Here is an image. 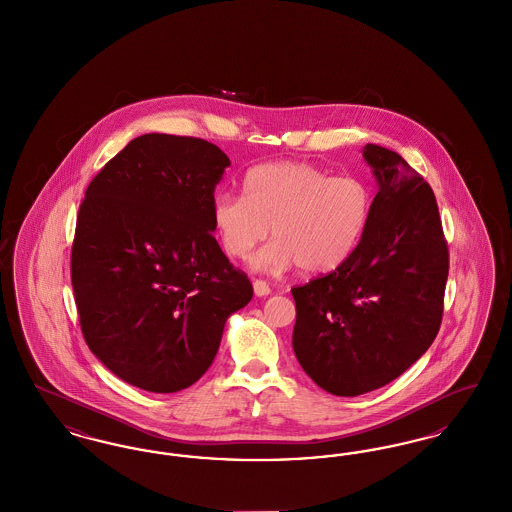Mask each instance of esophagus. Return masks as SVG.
I'll return each instance as SVG.
<instances>
[{
	"label": "esophagus",
	"mask_w": 512,
	"mask_h": 512,
	"mask_svg": "<svg viewBox=\"0 0 512 512\" xmlns=\"http://www.w3.org/2000/svg\"><path fill=\"white\" fill-rule=\"evenodd\" d=\"M253 292L257 297H267L270 293L267 282L265 280H253Z\"/></svg>",
	"instance_id": "obj_1"
}]
</instances>
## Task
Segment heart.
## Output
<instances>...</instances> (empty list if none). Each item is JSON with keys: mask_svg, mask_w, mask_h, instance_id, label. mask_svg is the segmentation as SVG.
<instances>
[{"mask_svg": "<svg viewBox=\"0 0 512 512\" xmlns=\"http://www.w3.org/2000/svg\"><path fill=\"white\" fill-rule=\"evenodd\" d=\"M374 194L359 176H334L309 163H263L245 172L244 197H215L211 219L226 255L247 259L268 236L253 265L282 272L299 265L326 274L345 265L365 238Z\"/></svg>", "mask_w": 512, "mask_h": 512, "instance_id": "b5f03b06", "label": "heart"}]
</instances>
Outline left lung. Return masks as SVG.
I'll use <instances>...</instances> for the list:
<instances>
[{
  "instance_id": "obj_1",
  "label": "left lung",
  "mask_w": 512,
  "mask_h": 512,
  "mask_svg": "<svg viewBox=\"0 0 512 512\" xmlns=\"http://www.w3.org/2000/svg\"><path fill=\"white\" fill-rule=\"evenodd\" d=\"M378 182L372 219L353 257L293 288V351L322 390H378L436 340L449 274L436 195L395 151L363 149Z\"/></svg>"
}]
</instances>
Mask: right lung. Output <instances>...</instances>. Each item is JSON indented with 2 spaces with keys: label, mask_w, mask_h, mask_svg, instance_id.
Instances as JSON below:
<instances>
[{
  "label": "right lung",
  "mask_w": 512,
  "mask_h": 512,
  "mask_svg": "<svg viewBox=\"0 0 512 512\" xmlns=\"http://www.w3.org/2000/svg\"><path fill=\"white\" fill-rule=\"evenodd\" d=\"M228 165L205 140L144 134L96 174L80 205L71 253L80 328L99 361L140 390L195 384L228 317L253 297L213 236Z\"/></svg>",
  "instance_id": "obj_1"
}]
</instances>
